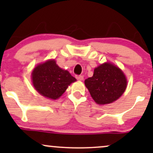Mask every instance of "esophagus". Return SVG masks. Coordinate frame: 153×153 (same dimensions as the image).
<instances>
[{
	"mask_svg": "<svg viewBox=\"0 0 153 153\" xmlns=\"http://www.w3.org/2000/svg\"><path fill=\"white\" fill-rule=\"evenodd\" d=\"M75 78H76L77 80H83V76H82V75H76V76H75Z\"/></svg>",
	"mask_w": 153,
	"mask_h": 153,
	"instance_id": "obj_1",
	"label": "esophagus"
}]
</instances>
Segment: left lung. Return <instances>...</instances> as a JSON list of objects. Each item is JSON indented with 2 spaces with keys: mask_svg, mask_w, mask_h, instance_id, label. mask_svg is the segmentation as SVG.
I'll return each instance as SVG.
<instances>
[{
  "mask_svg": "<svg viewBox=\"0 0 153 153\" xmlns=\"http://www.w3.org/2000/svg\"><path fill=\"white\" fill-rule=\"evenodd\" d=\"M85 85L97 104L113 103L126 90L127 78L122 70L110 62L94 69V75L85 79Z\"/></svg>",
  "mask_w": 153,
  "mask_h": 153,
  "instance_id": "8db88e82",
  "label": "left lung"
}]
</instances>
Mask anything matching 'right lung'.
Here are the masks:
<instances>
[{
	"instance_id": "add662e5",
	"label": "right lung",
	"mask_w": 153,
	"mask_h": 153,
	"mask_svg": "<svg viewBox=\"0 0 153 153\" xmlns=\"http://www.w3.org/2000/svg\"><path fill=\"white\" fill-rule=\"evenodd\" d=\"M31 79L36 91L47 99H59L72 82L76 81L68 71L56 64L54 59H50L35 67Z\"/></svg>"
}]
</instances>
